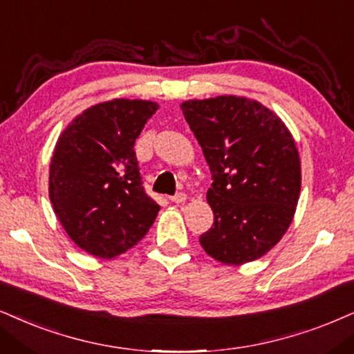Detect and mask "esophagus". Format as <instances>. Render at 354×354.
<instances>
[{"instance_id":"esophagus-1","label":"esophagus","mask_w":354,"mask_h":354,"mask_svg":"<svg viewBox=\"0 0 354 354\" xmlns=\"http://www.w3.org/2000/svg\"><path fill=\"white\" fill-rule=\"evenodd\" d=\"M171 201L174 204H183L186 201V194H185V192H176V194H174L171 198Z\"/></svg>"}]
</instances>
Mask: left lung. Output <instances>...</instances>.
I'll list each match as a JSON object with an SVG mask.
<instances>
[{"label": "left lung", "mask_w": 354, "mask_h": 354, "mask_svg": "<svg viewBox=\"0 0 354 354\" xmlns=\"http://www.w3.org/2000/svg\"><path fill=\"white\" fill-rule=\"evenodd\" d=\"M212 174L207 203L214 223L199 236L225 265L254 261L289 229L301 192V160L283 120L239 96L181 104Z\"/></svg>", "instance_id": "left-lung-1"}]
</instances>
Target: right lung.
<instances>
[{"label": "right lung", "instance_id": "right-lung-1", "mask_svg": "<svg viewBox=\"0 0 354 354\" xmlns=\"http://www.w3.org/2000/svg\"><path fill=\"white\" fill-rule=\"evenodd\" d=\"M156 109L142 100L100 102L58 137L48 196L70 239L93 257L125 253L153 225L160 205L145 192L133 145Z\"/></svg>", "mask_w": 354, "mask_h": 354}]
</instances>
